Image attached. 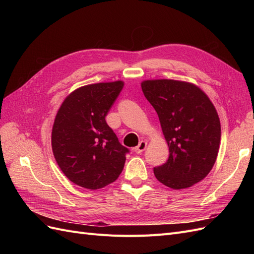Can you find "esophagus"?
<instances>
[{
	"label": "esophagus",
	"instance_id": "esophagus-1",
	"mask_svg": "<svg viewBox=\"0 0 254 254\" xmlns=\"http://www.w3.org/2000/svg\"><path fill=\"white\" fill-rule=\"evenodd\" d=\"M146 146H147V143H146L145 141H141V142L139 143V145H137L136 147L134 148V151H135L136 153H142V152L145 150Z\"/></svg>",
	"mask_w": 254,
	"mask_h": 254
}]
</instances>
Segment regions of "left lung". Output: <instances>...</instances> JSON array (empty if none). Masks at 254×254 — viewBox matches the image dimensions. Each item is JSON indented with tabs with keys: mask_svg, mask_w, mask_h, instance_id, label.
<instances>
[{
	"mask_svg": "<svg viewBox=\"0 0 254 254\" xmlns=\"http://www.w3.org/2000/svg\"><path fill=\"white\" fill-rule=\"evenodd\" d=\"M141 86L170 147L166 162L153 168L156 178L175 190L201 181L216 161L220 143V122L209 97L184 81L145 80Z\"/></svg>",
	"mask_w": 254,
	"mask_h": 254,
	"instance_id": "8db88e82",
	"label": "left lung"
}]
</instances>
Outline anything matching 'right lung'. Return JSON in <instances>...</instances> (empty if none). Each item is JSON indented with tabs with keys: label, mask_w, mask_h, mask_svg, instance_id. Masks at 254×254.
<instances>
[{
	"label": "right lung",
	"mask_w": 254,
	"mask_h": 254,
	"mask_svg": "<svg viewBox=\"0 0 254 254\" xmlns=\"http://www.w3.org/2000/svg\"><path fill=\"white\" fill-rule=\"evenodd\" d=\"M124 87L123 81L81 87L59 108L52 148L60 170L77 186L102 189L119 178L129 149L108 126L106 117Z\"/></svg>",
	"instance_id": "obj_1"
}]
</instances>
